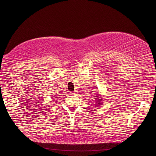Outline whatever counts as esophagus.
<instances>
[{"label":"esophagus","instance_id":"esophagus-1","mask_svg":"<svg viewBox=\"0 0 156 156\" xmlns=\"http://www.w3.org/2000/svg\"><path fill=\"white\" fill-rule=\"evenodd\" d=\"M71 94L72 95H76V93L75 92H71Z\"/></svg>","mask_w":156,"mask_h":156}]
</instances>
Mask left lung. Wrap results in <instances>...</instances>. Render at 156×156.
Instances as JSON below:
<instances>
[{"instance_id":"1","label":"left lung","mask_w":156,"mask_h":156,"mask_svg":"<svg viewBox=\"0 0 156 156\" xmlns=\"http://www.w3.org/2000/svg\"><path fill=\"white\" fill-rule=\"evenodd\" d=\"M98 98H99V97H98ZM97 101H101V99H98V100H97ZM98 104H100V102H98Z\"/></svg>"}]
</instances>
